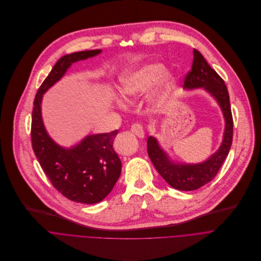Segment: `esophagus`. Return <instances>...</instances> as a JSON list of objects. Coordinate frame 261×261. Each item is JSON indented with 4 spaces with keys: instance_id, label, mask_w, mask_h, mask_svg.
<instances>
[{
    "instance_id": "34e87169",
    "label": "esophagus",
    "mask_w": 261,
    "mask_h": 261,
    "mask_svg": "<svg viewBox=\"0 0 261 261\" xmlns=\"http://www.w3.org/2000/svg\"><path fill=\"white\" fill-rule=\"evenodd\" d=\"M132 132L138 137V138H144L145 137V132H144V127L142 126V124L140 123H135L132 125Z\"/></svg>"
}]
</instances>
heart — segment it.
<instances>
[{"instance_id":"b5f03b06","label":"heart","mask_w":261,"mask_h":261,"mask_svg":"<svg viewBox=\"0 0 261 261\" xmlns=\"http://www.w3.org/2000/svg\"><path fill=\"white\" fill-rule=\"evenodd\" d=\"M165 73V66L160 63H148L133 70L124 72L119 77L118 90L124 99H133L143 94L155 81H158ZM175 78L172 74H165L158 99L166 97L174 84ZM118 103H120L118 101Z\"/></svg>"}]
</instances>
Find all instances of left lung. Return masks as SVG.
Instances as JSON below:
<instances>
[{
    "label": "left lung",
    "mask_w": 261,
    "mask_h": 261,
    "mask_svg": "<svg viewBox=\"0 0 261 261\" xmlns=\"http://www.w3.org/2000/svg\"><path fill=\"white\" fill-rule=\"evenodd\" d=\"M201 87L217 100L225 120L222 143L211 158L200 164H176L170 160L167 152L163 150L154 137H149L147 140L148 155L156 171L168 184L178 190H195L212 181L225 161L232 144L233 121L227 87L200 52L193 49L192 69L185 77L184 88Z\"/></svg>",
    "instance_id": "1"
}]
</instances>
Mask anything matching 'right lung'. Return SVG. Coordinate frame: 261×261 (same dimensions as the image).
<instances>
[{"mask_svg": "<svg viewBox=\"0 0 261 261\" xmlns=\"http://www.w3.org/2000/svg\"><path fill=\"white\" fill-rule=\"evenodd\" d=\"M100 52V49L86 50L61 58L41 84L32 114V145L42 170L64 196L88 204L105 198L120 176L121 162L113 149L118 130L89 135L77 145L64 148L47 134L42 120L41 102L43 94L66 74L72 64Z\"/></svg>", "mask_w": 261, "mask_h": 261, "instance_id": "1", "label": "right lung"}]
</instances>
